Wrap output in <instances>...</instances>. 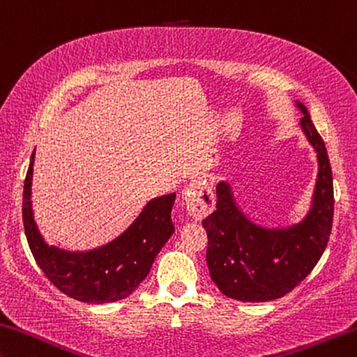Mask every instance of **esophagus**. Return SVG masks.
I'll list each match as a JSON object with an SVG mask.
<instances>
[{"mask_svg": "<svg viewBox=\"0 0 357 357\" xmlns=\"http://www.w3.org/2000/svg\"><path fill=\"white\" fill-rule=\"evenodd\" d=\"M182 197L186 211L196 220L206 218L215 206V196L212 193V188L202 178L193 180L190 185H186L182 191Z\"/></svg>", "mask_w": 357, "mask_h": 357, "instance_id": "1", "label": "esophagus"}]
</instances>
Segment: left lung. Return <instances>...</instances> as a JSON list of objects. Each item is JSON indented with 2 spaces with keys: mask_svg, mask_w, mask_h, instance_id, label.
<instances>
[{
  "mask_svg": "<svg viewBox=\"0 0 357 357\" xmlns=\"http://www.w3.org/2000/svg\"><path fill=\"white\" fill-rule=\"evenodd\" d=\"M297 107L303 113L300 126L319 164L308 215L289 228L259 227L236 206L229 185L220 182L217 211L202 220L211 278L228 298L259 303L284 297L308 276L327 248L333 220L332 169L308 109L300 102Z\"/></svg>",
  "mask_w": 357,
  "mask_h": 357,
  "instance_id": "8db88e82",
  "label": "left lung"
}]
</instances>
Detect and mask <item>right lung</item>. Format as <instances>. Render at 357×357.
I'll use <instances>...</instances> for the list:
<instances>
[{"label":"right lung","mask_w":357,"mask_h":357,"mask_svg":"<svg viewBox=\"0 0 357 357\" xmlns=\"http://www.w3.org/2000/svg\"><path fill=\"white\" fill-rule=\"evenodd\" d=\"M33 161L35 151L24 183L22 218L38 266L60 292L78 301L102 305L129 297L175 231L171 218L175 193L151 199L135 222L107 245L87 252L62 250L45 243L33 218Z\"/></svg>","instance_id":"add662e5"}]
</instances>
